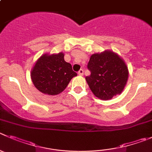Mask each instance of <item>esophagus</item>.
Here are the masks:
<instances>
[{
	"label": "esophagus",
	"instance_id": "34e87169",
	"mask_svg": "<svg viewBox=\"0 0 152 152\" xmlns=\"http://www.w3.org/2000/svg\"><path fill=\"white\" fill-rule=\"evenodd\" d=\"M83 75V69H80L78 72V75H80V76H82V75Z\"/></svg>",
	"mask_w": 152,
	"mask_h": 152
}]
</instances>
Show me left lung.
Segmentation results:
<instances>
[{
	"mask_svg": "<svg viewBox=\"0 0 152 152\" xmlns=\"http://www.w3.org/2000/svg\"><path fill=\"white\" fill-rule=\"evenodd\" d=\"M87 69L91 74L85 79L91 91L99 99H111L124 89L129 75L127 66L115 53L105 50L93 54Z\"/></svg>",
	"mask_w": 152,
	"mask_h": 152,
	"instance_id": "8db88e82",
	"label": "left lung"
}]
</instances>
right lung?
<instances>
[{"instance_id":"1","label":"right lung","mask_w":152,"mask_h":152,"mask_svg":"<svg viewBox=\"0 0 152 152\" xmlns=\"http://www.w3.org/2000/svg\"><path fill=\"white\" fill-rule=\"evenodd\" d=\"M77 73L72 70V65L64 59V53L44 54L35 62L31 72L34 87L47 95L62 93L72 77Z\"/></svg>"}]
</instances>
